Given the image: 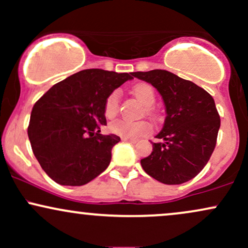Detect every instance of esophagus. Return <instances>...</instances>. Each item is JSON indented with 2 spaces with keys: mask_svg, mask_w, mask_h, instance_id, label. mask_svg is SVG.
<instances>
[{
  "mask_svg": "<svg viewBox=\"0 0 248 248\" xmlns=\"http://www.w3.org/2000/svg\"><path fill=\"white\" fill-rule=\"evenodd\" d=\"M122 141H126V142H130V143H136V140H134V139H128V138H122Z\"/></svg>",
  "mask_w": 248,
  "mask_h": 248,
  "instance_id": "esophagus-1",
  "label": "esophagus"
}]
</instances>
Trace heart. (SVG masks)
I'll list each match as a JSON object with an SVG mask.
<instances>
[{
	"instance_id": "b5f03b06",
	"label": "heart",
	"mask_w": 248,
	"mask_h": 248,
	"mask_svg": "<svg viewBox=\"0 0 248 248\" xmlns=\"http://www.w3.org/2000/svg\"><path fill=\"white\" fill-rule=\"evenodd\" d=\"M133 94L136 96L139 101L143 106L150 107L155 102V92L153 87L148 84H138L133 87ZM119 110V93L113 92L107 98L105 104V115L107 118H114ZM149 108H147V112H149ZM109 129L116 135L128 139H139L141 136L146 135L150 132V124L147 121H129L124 119H118L110 122Z\"/></svg>"
}]
</instances>
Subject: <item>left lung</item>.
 <instances>
[{
	"label": "left lung",
	"instance_id": "left-lung-1",
	"mask_svg": "<svg viewBox=\"0 0 248 248\" xmlns=\"http://www.w3.org/2000/svg\"><path fill=\"white\" fill-rule=\"evenodd\" d=\"M134 77L152 84L166 107V120L155 136L153 152L141 160L148 175L161 183L182 184L206 166L215 150L220 118L215 100L192 81L166 70L134 72Z\"/></svg>",
	"mask_w": 248,
	"mask_h": 248
}]
</instances>
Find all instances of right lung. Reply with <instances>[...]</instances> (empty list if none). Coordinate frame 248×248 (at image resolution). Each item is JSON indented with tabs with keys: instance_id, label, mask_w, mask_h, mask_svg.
<instances>
[{
	"instance_id": "1",
	"label": "right lung",
	"mask_w": 248,
	"mask_h": 248,
	"mask_svg": "<svg viewBox=\"0 0 248 248\" xmlns=\"http://www.w3.org/2000/svg\"><path fill=\"white\" fill-rule=\"evenodd\" d=\"M133 75L82 70L53 85L36 102L28 136L37 161L56 183L84 186L109 166L120 138L100 134L107 124L105 104Z\"/></svg>"
}]
</instances>
